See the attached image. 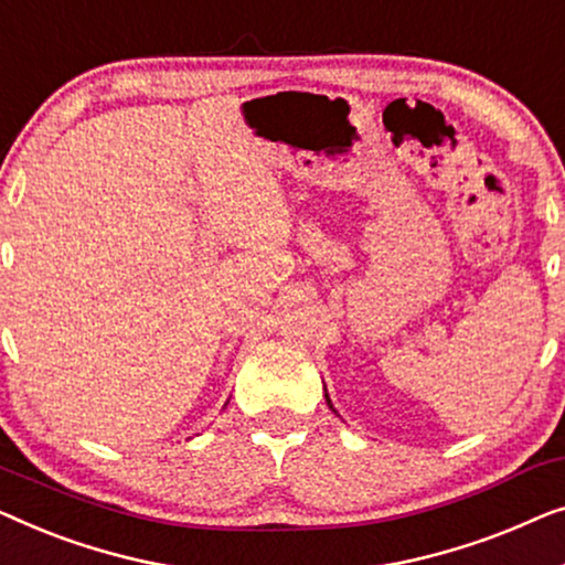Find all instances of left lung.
I'll use <instances>...</instances> for the list:
<instances>
[{"label": "left lung", "instance_id": "8db88e82", "mask_svg": "<svg viewBox=\"0 0 565 565\" xmlns=\"http://www.w3.org/2000/svg\"><path fill=\"white\" fill-rule=\"evenodd\" d=\"M324 399H328V404H330V396L328 394H324ZM330 409H332V404H330ZM332 412H335V409H332Z\"/></svg>", "mask_w": 565, "mask_h": 565}]
</instances>
